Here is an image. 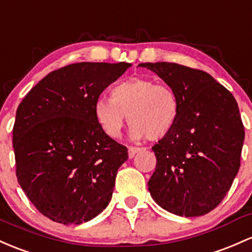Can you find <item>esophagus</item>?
I'll return each mask as SVG.
<instances>
[{
    "label": "esophagus",
    "instance_id": "1",
    "mask_svg": "<svg viewBox=\"0 0 252 252\" xmlns=\"http://www.w3.org/2000/svg\"><path fill=\"white\" fill-rule=\"evenodd\" d=\"M141 151V148H137V147H129V151H128V156L129 158H134L135 156H136L137 153Z\"/></svg>",
    "mask_w": 252,
    "mask_h": 252
}]
</instances>
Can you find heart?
<instances>
[{"label": "heart", "mask_w": 252, "mask_h": 252, "mask_svg": "<svg viewBox=\"0 0 252 252\" xmlns=\"http://www.w3.org/2000/svg\"><path fill=\"white\" fill-rule=\"evenodd\" d=\"M95 117L109 136H121L126 117L131 137L157 141L175 128L179 115V99L172 87L147 77L124 80L111 90V99L99 98Z\"/></svg>", "instance_id": "obj_1"}]
</instances>
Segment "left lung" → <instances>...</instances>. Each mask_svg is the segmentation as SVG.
Returning <instances> with one entry per match:
<instances>
[{"label":"left lung","instance_id":"obj_1","mask_svg":"<svg viewBox=\"0 0 252 252\" xmlns=\"http://www.w3.org/2000/svg\"><path fill=\"white\" fill-rule=\"evenodd\" d=\"M175 90V128L154 145L152 197L179 217H200L223 200L240 166L244 126L236 99L208 73L177 63H140Z\"/></svg>","mask_w":252,"mask_h":252}]
</instances>
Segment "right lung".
<instances>
[{"label":"right lung","instance_id":"1","mask_svg":"<svg viewBox=\"0 0 252 252\" xmlns=\"http://www.w3.org/2000/svg\"><path fill=\"white\" fill-rule=\"evenodd\" d=\"M130 63L80 62L50 73L27 93L13 128L16 177L46 218L79 225L111 201L128 149L95 117L101 92Z\"/></svg>","mask_w":252,"mask_h":252}]
</instances>
